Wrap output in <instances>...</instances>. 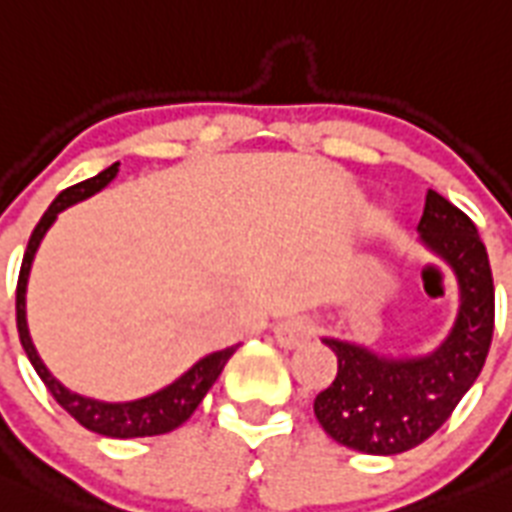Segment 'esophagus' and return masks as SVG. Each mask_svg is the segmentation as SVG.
Returning a JSON list of instances; mask_svg holds the SVG:
<instances>
[{
	"label": "esophagus",
	"instance_id": "1",
	"mask_svg": "<svg viewBox=\"0 0 512 512\" xmlns=\"http://www.w3.org/2000/svg\"><path fill=\"white\" fill-rule=\"evenodd\" d=\"M311 330H314V327H311V322L306 317H288L283 319V322L275 324L273 332L281 348L293 350V348H301V345L309 340Z\"/></svg>",
	"mask_w": 512,
	"mask_h": 512
}]
</instances>
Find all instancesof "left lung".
I'll list each match as a JSON object with an SVG mask.
<instances>
[{"label":"left lung","mask_w":512,"mask_h":512,"mask_svg":"<svg viewBox=\"0 0 512 512\" xmlns=\"http://www.w3.org/2000/svg\"><path fill=\"white\" fill-rule=\"evenodd\" d=\"M417 231L459 283V314L446 340L417 358H386L353 342L322 340L337 355V376L314 399V415L337 443L373 456L410 451L441 428L477 381L495 332L490 257L474 221L428 190Z\"/></svg>","instance_id":"left-lung-1"}]
</instances>
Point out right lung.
Returning a JSON list of instances; mask_svg holds the SVG:
<instances>
[{
    "mask_svg": "<svg viewBox=\"0 0 512 512\" xmlns=\"http://www.w3.org/2000/svg\"><path fill=\"white\" fill-rule=\"evenodd\" d=\"M118 167H121L118 162L110 164L108 170H102L100 175L61 190L59 198L48 206V211L43 213V219L38 221V226L33 229L28 250H25V257H22L20 278H17V332H20L22 348L28 353L35 373L41 376L46 389L51 391V397L56 399L79 425H84V428L92 430V433L108 435V438H146V435L170 433V430L180 428L182 422L193 415L195 407H198V404L203 402V397H206V391L213 386V381L219 379V373L224 371L226 361L234 355L237 345L201 358L190 371L182 373L180 379L172 381L170 386H164L157 394H151V397L136 399V402H97V399L82 397L77 391H69L61 381L53 379L51 371L43 366L41 355L35 350L33 340H30L28 319H25V288H28L30 265H33L35 250H38L41 239L46 237V231L51 229V224L64 208L74 206V203L84 201V198H90L97 190L105 188V185L118 175Z\"/></svg>",
    "mask_w": 512,
    "mask_h": 512,
    "instance_id": "right-lung-1",
    "label": "right lung"
}]
</instances>
